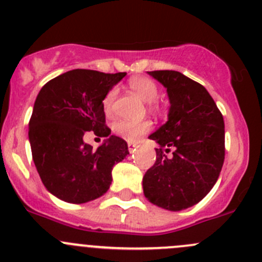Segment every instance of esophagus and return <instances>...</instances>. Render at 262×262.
I'll return each instance as SVG.
<instances>
[{"instance_id":"obj_1","label":"esophagus","mask_w":262,"mask_h":262,"mask_svg":"<svg viewBox=\"0 0 262 262\" xmlns=\"http://www.w3.org/2000/svg\"><path fill=\"white\" fill-rule=\"evenodd\" d=\"M136 148H137L136 143H128V149H129V152L133 153L134 150H136Z\"/></svg>"}]
</instances>
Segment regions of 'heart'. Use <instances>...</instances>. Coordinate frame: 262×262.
Here are the masks:
<instances>
[{
	"instance_id": "b5f03b06",
	"label": "heart",
	"mask_w": 262,
	"mask_h": 262,
	"mask_svg": "<svg viewBox=\"0 0 262 262\" xmlns=\"http://www.w3.org/2000/svg\"><path fill=\"white\" fill-rule=\"evenodd\" d=\"M129 86L142 99L144 103L152 104L158 98V86L156 82L148 78H133L129 81ZM115 90H110L103 100V109L105 114H109L112 103L114 100ZM150 129V123L148 120H140V122H130V120H117L113 124V132L117 136L122 137L126 140H136L140 136L147 133Z\"/></svg>"
}]
</instances>
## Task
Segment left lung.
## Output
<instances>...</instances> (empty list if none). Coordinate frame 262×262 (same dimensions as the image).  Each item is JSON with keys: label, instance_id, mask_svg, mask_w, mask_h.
I'll list each match as a JSON object with an SVG mask.
<instances>
[{"label": "left lung", "instance_id": "obj_1", "mask_svg": "<svg viewBox=\"0 0 262 262\" xmlns=\"http://www.w3.org/2000/svg\"><path fill=\"white\" fill-rule=\"evenodd\" d=\"M167 89L168 119L148 138L158 144L157 159L143 177V192L168 211L192 207L219 180L225 159V123L210 93L174 70L148 71ZM172 149V157L166 152Z\"/></svg>", "mask_w": 262, "mask_h": 262}]
</instances>
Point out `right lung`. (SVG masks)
<instances>
[{"instance_id": "right-lung-1", "label": "right lung", "mask_w": 262, "mask_h": 262, "mask_svg": "<svg viewBox=\"0 0 262 262\" xmlns=\"http://www.w3.org/2000/svg\"><path fill=\"white\" fill-rule=\"evenodd\" d=\"M126 73L66 71L41 88L29 123L32 159L43 186L68 203H86L106 193L114 164L128 156L125 140L110 134L103 100ZM105 136L98 150L85 131Z\"/></svg>"}]
</instances>
